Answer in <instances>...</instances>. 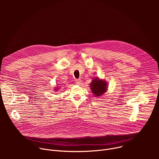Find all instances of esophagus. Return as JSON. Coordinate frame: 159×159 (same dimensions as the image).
Masks as SVG:
<instances>
[{"label":"esophagus","mask_w":159,"mask_h":159,"mask_svg":"<svg viewBox=\"0 0 159 159\" xmlns=\"http://www.w3.org/2000/svg\"><path fill=\"white\" fill-rule=\"evenodd\" d=\"M75 82L77 85H80L82 84V80L80 79H77L75 80Z\"/></svg>","instance_id":"1"}]
</instances>
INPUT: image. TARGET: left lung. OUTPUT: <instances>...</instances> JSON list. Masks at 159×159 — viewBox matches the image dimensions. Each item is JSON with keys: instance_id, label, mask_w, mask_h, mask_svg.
<instances>
[{"instance_id": "obj_1", "label": "left lung", "mask_w": 159, "mask_h": 159, "mask_svg": "<svg viewBox=\"0 0 159 159\" xmlns=\"http://www.w3.org/2000/svg\"><path fill=\"white\" fill-rule=\"evenodd\" d=\"M90 88L94 96L96 98H99L106 93L108 89V84L104 79L97 77L93 79L92 82L90 84Z\"/></svg>"}]
</instances>
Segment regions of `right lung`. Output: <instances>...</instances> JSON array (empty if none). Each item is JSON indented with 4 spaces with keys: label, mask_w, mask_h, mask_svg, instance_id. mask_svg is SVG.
Listing matches in <instances>:
<instances>
[{
    "label": "right lung",
    "mask_w": 159,
    "mask_h": 159,
    "mask_svg": "<svg viewBox=\"0 0 159 159\" xmlns=\"http://www.w3.org/2000/svg\"><path fill=\"white\" fill-rule=\"evenodd\" d=\"M60 87V86H58V87H54V89H53V90H54V91L55 92H58V90H59V88Z\"/></svg>",
    "instance_id": "right-lung-1"
}]
</instances>
